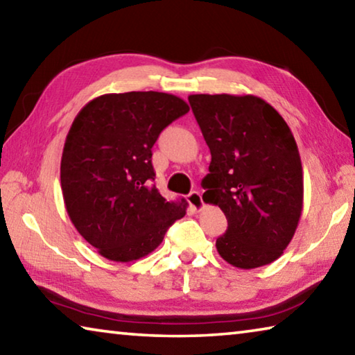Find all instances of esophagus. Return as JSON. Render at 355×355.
<instances>
[{
    "label": "esophagus",
    "mask_w": 355,
    "mask_h": 355,
    "mask_svg": "<svg viewBox=\"0 0 355 355\" xmlns=\"http://www.w3.org/2000/svg\"><path fill=\"white\" fill-rule=\"evenodd\" d=\"M188 202H189V205L192 208L197 209V211H200L203 205H205V203H203V199H202V194L199 191H192L191 194L188 196Z\"/></svg>",
    "instance_id": "obj_1"
}]
</instances>
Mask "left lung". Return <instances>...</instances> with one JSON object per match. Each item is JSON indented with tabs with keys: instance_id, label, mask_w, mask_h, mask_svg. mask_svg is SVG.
Instances as JSON below:
<instances>
[{
	"instance_id": "1",
	"label": "left lung",
	"mask_w": 355,
	"mask_h": 355,
	"mask_svg": "<svg viewBox=\"0 0 355 355\" xmlns=\"http://www.w3.org/2000/svg\"><path fill=\"white\" fill-rule=\"evenodd\" d=\"M188 100L211 152L202 199L228 222L216 249L239 269L275 261L294 236L304 203L302 163L290 127L255 95Z\"/></svg>"
}]
</instances>
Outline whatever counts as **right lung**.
<instances>
[{
    "instance_id": "add662e5",
    "label": "right lung",
    "mask_w": 355,
    "mask_h": 355,
    "mask_svg": "<svg viewBox=\"0 0 355 355\" xmlns=\"http://www.w3.org/2000/svg\"><path fill=\"white\" fill-rule=\"evenodd\" d=\"M189 111L164 92L105 94L78 112L65 137L61 188L78 233L111 261L148 255L186 214L156 186L152 147L161 131Z\"/></svg>"
}]
</instances>
